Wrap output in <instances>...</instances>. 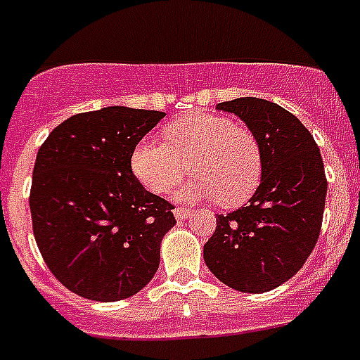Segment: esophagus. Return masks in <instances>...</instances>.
<instances>
[{"instance_id":"obj_1","label":"esophagus","mask_w":360,"mask_h":360,"mask_svg":"<svg viewBox=\"0 0 360 360\" xmlns=\"http://www.w3.org/2000/svg\"><path fill=\"white\" fill-rule=\"evenodd\" d=\"M174 214H175V219H177V220H183V219H186V217H191L192 209L191 207H183V205H181V207L174 209Z\"/></svg>"}]
</instances>
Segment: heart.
<instances>
[{
    "instance_id": "1",
    "label": "heart",
    "mask_w": 360,
    "mask_h": 360,
    "mask_svg": "<svg viewBox=\"0 0 360 360\" xmlns=\"http://www.w3.org/2000/svg\"><path fill=\"white\" fill-rule=\"evenodd\" d=\"M164 143L141 140L130 155L136 179L155 194L174 188L186 169L194 174L179 191L186 200L214 198L237 207L256 192L263 172L262 143L252 130L217 114H188L162 130Z\"/></svg>"
}]
</instances>
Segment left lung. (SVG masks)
Instances as JSON below:
<instances>
[{"instance_id": "8db88e82", "label": "left lung", "mask_w": 360, "mask_h": 360, "mask_svg": "<svg viewBox=\"0 0 360 360\" xmlns=\"http://www.w3.org/2000/svg\"><path fill=\"white\" fill-rule=\"evenodd\" d=\"M262 143V183L246 205L217 217L203 246L211 273L237 291L263 293L290 280L318 243L327 177L310 130L282 106L243 97L217 104Z\"/></svg>"}]
</instances>
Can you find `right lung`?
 <instances>
[{
	"mask_svg": "<svg viewBox=\"0 0 360 360\" xmlns=\"http://www.w3.org/2000/svg\"><path fill=\"white\" fill-rule=\"evenodd\" d=\"M164 115L124 106L76 114L37 153L33 236L48 269L76 295L121 301L157 273L174 205L141 186L130 155Z\"/></svg>",
	"mask_w": 360,
	"mask_h": 360,
	"instance_id": "obj_1",
	"label": "right lung"
}]
</instances>
